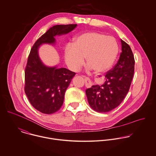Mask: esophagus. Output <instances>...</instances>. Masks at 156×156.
<instances>
[{
    "mask_svg": "<svg viewBox=\"0 0 156 156\" xmlns=\"http://www.w3.org/2000/svg\"><path fill=\"white\" fill-rule=\"evenodd\" d=\"M85 86L87 88H90L91 87L92 82H91V80L88 77H85Z\"/></svg>",
    "mask_w": 156,
    "mask_h": 156,
    "instance_id": "obj_1",
    "label": "esophagus"
}]
</instances>
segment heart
Listing matches in <instances>:
<instances>
[{
  "label": "heart",
  "instance_id": "obj_1",
  "mask_svg": "<svg viewBox=\"0 0 156 156\" xmlns=\"http://www.w3.org/2000/svg\"><path fill=\"white\" fill-rule=\"evenodd\" d=\"M119 52L115 39L98 32H88L75 38L72 45L65 50V58L69 68L79 71L86 58L87 64L96 73L108 70L114 64Z\"/></svg>",
  "mask_w": 156,
  "mask_h": 156
}]
</instances>
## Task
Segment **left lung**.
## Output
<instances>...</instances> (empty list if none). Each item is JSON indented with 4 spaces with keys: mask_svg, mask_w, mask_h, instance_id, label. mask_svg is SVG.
<instances>
[{
    "mask_svg": "<svg viewBox=\"0 0 156 156\" xmlns=\"http://www.w3.org/2000/svg\"><path fill=\"white\" fill-rule=\"evenodd\" d=\"M122 52L114 66L108 71L102 85H93L86 90L91 108L99 112H109L117 107L129 91L134 72L135 60L128 44L120 40Z\"/></svg>",
    "mask_w": 156,
    "mask_h": 156,
    "instance_id": "left-lung-1",
    "label": "left lung"
}]
</instances>
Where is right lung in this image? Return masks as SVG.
<instances>
[{"instance_id": "1", "label": "right lung", "mask_w": 156, "mask_h": 156, "mask_svg": "<svg viewBox=\"0 0 156 156\" xmlns=\"http://www.w3.org/2000/svg\"><path fill=\"white\" fill-rule=\"evenodd\" d=\"M76 26H53L36 41L31 49L25 71L24 90L30 104L44 114H50L60 109L65 91L76 73L65 68L46 66L39 57L38 48L43 44H54V36L67 34Z\"/></svg>"}]
</instances>
